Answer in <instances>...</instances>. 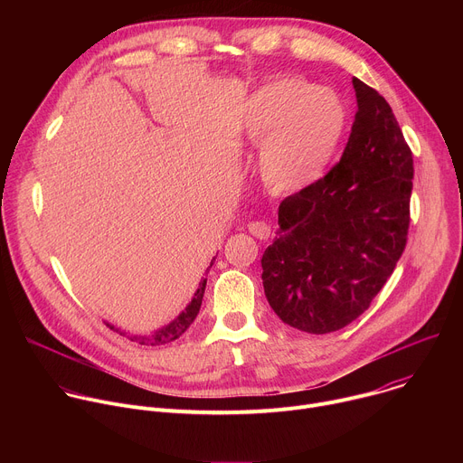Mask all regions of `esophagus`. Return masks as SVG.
Returning <instances> with one entry per match:
<instances>
[{"mask_svg": "<svg viewBox=\"0 0 463 463\" xmlns=\"http://www.w3.org/2000/svg\"><path fill=\"white\" fill-rule=\"evenodd\" d=\"M247 229L258 240H268L271 236V227L268 223H263V222H250L247 225Z\"/></svg>", "mask_w": 463, "mask_h": 463, "instance_id": "obj_1", "label": "esophagus"}]
</instances>
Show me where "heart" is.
<instances>
[{
	"mask_svg": "<svg viewBox=\"0 0 463 463\" xmlns=\"http://www.w3.org/2000/svg\"><path fill=\"white\" fill-rule=\"evenodd\" d=\"M348 124L337 93L282 77L249 95L241 137L259 145L256 168L275 194H297L315 184L332 165Z\"/></svg>",
	"mask_w": 463,
	"mask_h": 463,
	"instance_id": "1",
	"label": "heart"
}]
</instances>
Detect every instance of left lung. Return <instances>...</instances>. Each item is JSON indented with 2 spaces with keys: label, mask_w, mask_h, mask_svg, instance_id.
<instances>
[{
  "label": "left lung",
  "mask_w": 463,
  "mask_h": 463,
  "mask_svg": "<svg viewBox=\"0 0 463 463\" xmlns=\"http://www.w3.org/2000/svg\"><path fill=\"white\" fill-rule=\"evenodd\" d=\"M357 113L335 165L279 207L261 256L268 302L284 324L322 335L364 313L407 245L414 161L388 102L354 79Z\"/></svg>",
  "instance_id": "obj_1"
}]
</instances>
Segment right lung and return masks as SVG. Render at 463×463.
Wrapping results in <instances>:
<instances>
[{"instance_id":"1","label":"right lung","mask_w":463,"mask_h":463,"mask_svg":"<svg viewBox=\"0 0 463 463\" xmlns=\"http://www.w3.org/2000/svg\"><path fill=\"white\" fill-rule=\"evenodd\" d=\"M213 263L214 261H211V268H213ZM209 271V269H207ZM205 286H207V279H203L202 282H200V288H197V291L194 293V297H192V300L188 302V306L172 320V322H168L166 326H163V327H159V329H156V332H152V334H148V335H137V334H128L126 329H120V327H115L113 324H109V322H106V326H109V329H113V332H117V334H120V335H124V337H128L129 341H134V343H139V345H146V346H159V345H166V343H172V341H175V339H179L186 329L190 327V324L194 322V318L197 317V313H200V307H202V300H203V293H205Z\"/></svg>"}]
</instances>
